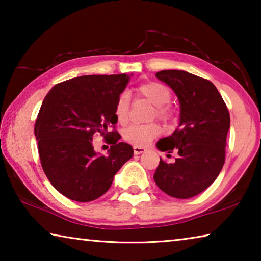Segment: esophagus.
Listing matches in <instances>:
<instances>
[{"mask_svg": "<svg viewBox=\"0 0 261 261\" xmlns=\"http://www.w3.org/2000/svg\"><path fill=\"white\" fill-rule=\"evenodd\" d=\"M146 149H145L144 147H140V146H134V153L136 154V155H139V154L144 153Z\"/></svg>", "mask_w": 261, "mask_h": 261, "instance_id": "esophagus-1", "label": "esophagus"}]
</instances>
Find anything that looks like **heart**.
I'll list each match as a JSON object with an SVG mask.
<instances>
[{
	"label": "heart",
	"instance_id": "heart-1",
	"mask_svg": "<svg viewBox=\"0 0 261 261\" xmlns=\"http://www.w3.org/2000/svg\"><path fill=\"white\" fill-rule=\"evenodd\" d=\"M137 93L154 105L152 117H156L165 123H170L174 120V112L168 105L171 99V93L169 88L163 84L158 82L145 83L137 88ZM129 95L122 93L118 96L116 105H115V116H116L118 123L125 124L129 120ZM160 132L161 127L155 122L143 125L132 124L125 127L123 131V138L127 143L136 145V146H145L149 141L156 138Z\"/></svg>",
	"mask_w": 261,
	"mask_h": 261
}]
</instances>
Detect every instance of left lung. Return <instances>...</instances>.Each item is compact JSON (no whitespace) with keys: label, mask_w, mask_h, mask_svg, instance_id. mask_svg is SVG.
I'll use <instances>...</instances> for the list:
<instances>
[{"label":"left lung","mask_w":261,"mask_h":261,"mask_svg":"<svg viewBox=\"0 0 261 261\" xmlns=\"http://www.w3.org/2000/svg\"><path fill=\"white\" fill-rule=\"evenodd\" d=\"M155 76L169 85L180 106L179 125L158 141L162 152L178 156L160 159L154 180L163 192L178 199L201 193L218 177L226 161L230 115L214 84L182 70H162Z\"/></svg>","instance_id":"left-lung-1"}]
</instances>
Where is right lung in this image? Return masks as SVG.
Returning <instances> with one entry per match:
<instances>
[{"mask_svg": "<svg viewBox=\"0 0 261 261\" xmlns=\"http://www.w3.org/2000/svg\"><path fill=\"white\" fill-rule=\"evenodd\" d=\"M127 83L126 73L81 76L56 84L43 100L34 124L39 156L53 187L69 199H98L134 155L115 130V105ZM96 133L112 145L107 157L94 152Z\"/></svg>", "mask_w": 261, "mask_h": 261, "instance_id": "obj_1", "label": "right lung"}]
</instances>
